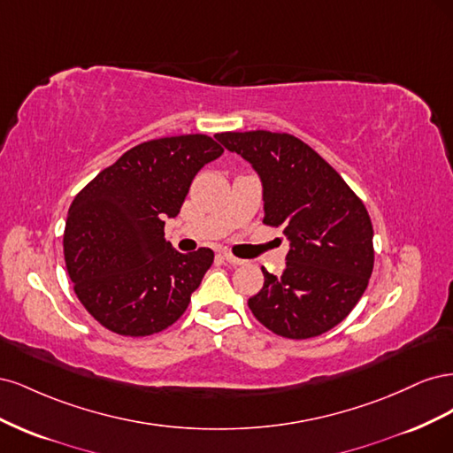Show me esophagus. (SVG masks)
I'll return each mask as SVG.
<instances>
[{"label":"esophagus","instance_id":"1","mask_svg":"<svg viewBox=\"0 0 453 453\" xmlns=\"http://www.w3.org/2000/svg\"><path fill=\"white\" fill-rule=\"evenodd\" d=\"M223 258L226 260L228 265H243V260L242 258H238V257H234L232 253H228V251H225L223 253Z\"/></svg>","mask_w":453,"mask_h":453}]
</instances>
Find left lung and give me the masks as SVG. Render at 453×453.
<instances>
[{"mask_svg": "<svg viewBox=\"0 0 453 453\" xmlns=\"http://www.w3.org/2000/svg\"><path fill=\"white\" fill-rule=\"evenodd\" d=\"M232 153L253 164L263 181L268 226L291 242L281 276L248 306L268 331L306 340L331 331L359 303L374 268L372 223L363 200L303 140L285 132L215 134Z\"/></svg>", "mask_w": 453, "mask_h": 453, "instance_id": "8db88e82", "label": "left lung"}]
</instances>
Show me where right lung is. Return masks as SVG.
Wrapping results in <instances>:
<instances>
[{
	"label": "right lung",
	"instance_id": "add662e5",
	"mask_svg": "<svg viewBox=\"0 0 453 453\" xmlns=\"http://www.w3.org/2000/svg\"><path fill=\"white\" fill-rule=\"evenodd\" d=\"M205 134L140 143L79 190L64 230L65 268L81 304L107 331L149 336L185 313L213 251L180 253L164 219L180 213L198 170L223 155Z\"/></svg>",
	"mask_w": 453,
	"mask_h": 453
}]
</instances>
